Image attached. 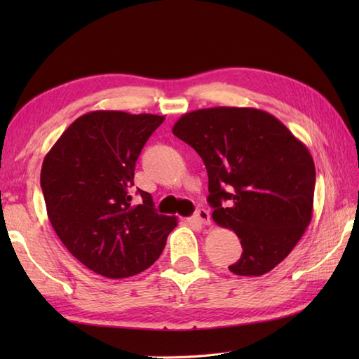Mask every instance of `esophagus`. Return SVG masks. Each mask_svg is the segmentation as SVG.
Wrapping results in <instances>:
<instances>
[{
  "label": "esophagus",
  "mask_w": 359,
  "mask_h": 359,
  "mask_svg": "<svg viewBox=\"0 0 359 359\" xmlns=\"http://www.w3.org/2000/svg\"><path fill=\"white\" fill-rule=\"evenodd\" d=\"M194 220L196 222H199L201 225H210L211 224V216H210V211L207 210H197L196 215H194Z\"/></svg>",
  "instance_id": "obj_1"
}]
</instances>
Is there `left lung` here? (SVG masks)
Listing matches in <instances>:
<instances>
[{
	"instance_id": "8db88e82",
	"label": "left lung",
	"mask_w": 359,
	"mask_h": 359,
	"mask_svg": "<svg viewBox=\"0 0 359 359\" xmlns=\"http://www.w3.org/2000/svg\"><path fill=\"white\" fill-rule=\"evenodd\" d=\"M172 134L203 160L215 222L241 239V259L228 269L239 276L271 271L292 253L313 215L316 172L306 144L255 108L188 112Z\"/></svg>"
}]
</instances>
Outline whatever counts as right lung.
Returning a JSON list of instances; mask_svg holds the SVG:
<instances>
[{"mask_svg":"<svg viewBox=\"0 0 359 359\" xmlns=\"http://www.w3.org/2000/svg\"><path fill=\"white\" fill-rule=\"evenodd\" d=\"M163 116L93 111L79 117L46 154L41 189L57 236L79 261L104 278H129L154 264L177 219L156 212L137 189L142 148Z\"/></svg>","mask_w":359,"mask_h":359,"instance_id":"obj_1","label":"right lung"}]
</instances>
